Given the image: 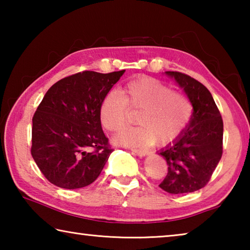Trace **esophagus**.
I'll list each match as a JSON object with an SVG mask.
<instances>
[{"label":"esophagus","mask_w":250,"mask_h":250,"mask_svg":"<svg viewBox=\"0 0 250 250\" xmlns=\"http://www.w3.org/2000/svg\"><path fill=\"white\" fill-rule=\"evenodd\" d=\"M132 151V153L133 154H135V155H138V156H146V155H147V152L146 151H143V150H131Z\"/></svg>","instance_id":"1"}]
</instances>
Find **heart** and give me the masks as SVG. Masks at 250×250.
Segmentation results:
<instances>
[{
  "label": "heart",
  "instance_id": "b5f03b06",
  "mask_svg": "<svg viewBox=\"0 0 250 250\" xmlns=\"http://www.w3.org/2000/svg\"><path fill=\"white\" fill-rule=\"evenodd\" d=\"M130 110H140L135 128H126L113 137V143L125 146H146L158 140L172 141L188 125L192 104L181 92L173 91L158 79L131 80L120 90L110 91L101 101L99 118L105 130L116 132L126 125Z\"/></svg>",
  "mask_w": 250,
  "mask_h": 250
}]
</instances>
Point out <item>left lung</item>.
Instances as JSON below:
<instances>
[{"label": "left lung", "instance_id": "8db88e82", "mask_svg": "<svg viewBox=\"0 0 250 250\" xmlns=\"http://www.w3.org/2000/svg\"><path fill=\"white\" fill-rule=\"evenodd\" d=\"M191 103L188 125L158 154L167 161V175L159 186L170 194L192 193L207 184L223 153V120L213 96L189 76L166 71Z\"/></svg>", "mask_w": 250, "mask_h": 250}]
</instances>
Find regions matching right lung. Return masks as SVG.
<instances>
[{
  "label": "right lung",
  "instance_id": "1",
  "mask_svg": "<svg viewBox=\"0 0 250 250\" xmlns=\"http://www.w3.org/2000/svg\"><path fill=\"white\" fill-rule=\"evenodd\" d=\"M125 71H83L45 94L33 117L31 151L50 183L75 189L99 176L113 151L101 128L100 104Z\"/></svg>",
  "mask_w": 250,
  "mask_h": 250
}]
</instances>
